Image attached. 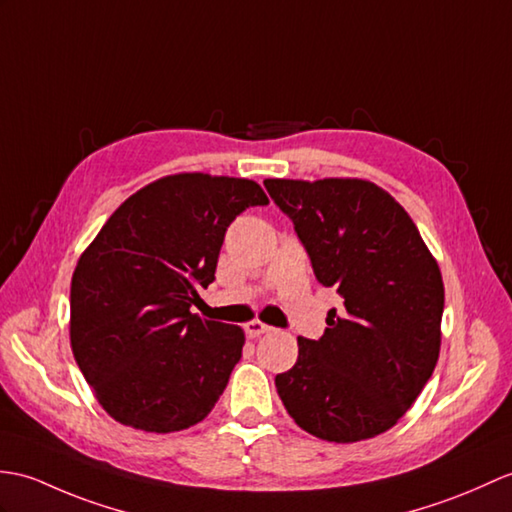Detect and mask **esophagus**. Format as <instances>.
Masks as SVG:
<instances>
[{
    "instance_id": "34e87169",
    "label": "esophagus",
    "mask_w": 512,
    "mask_h": 512,
    "mask_svg": "<svg viewBox=\"0 0 512 512\" xmlns=\"http://www.w3.org/2000/svg\"><path fill=\"white\" fill-rule=\"evenodd\" d=\"M244 329H246V336H248V338H259V336L268 334V331H270L272 327L266 325V323H261V320H251V323L244 325Z\"/></svg>"
}]
</instances>
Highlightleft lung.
Returning a JSON list of instances; mask_svg holds the SVG:
<instances>
[{"label": "left lung", "instance_id": "8db88e82", "mask_svg": "<svg viewBox=\"0 0 512 512\" xmlns=\"http://www.w3.org/2000/svg\"><path fill=\"white\" fill-rule=\"evenodd\" d=\"M294 224L316 279L344 307L275 377L285 410L329 443L390 430L432 377L441 351L443 277L408 211L362 178H266Z\"/></svg>", "mask_w": 512, "mask_h": 512}]
</instances>
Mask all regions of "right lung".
<instances>
[{"instance_id": "add662e5", "label": "right lung", "mask_w": 512, "mask_h": 512, "mask_svg": "<svg viewBox=\"0 0 512 512\" xmlns=\"http://www.w3.org/2000/svg\"><path fill=\"white\" fill-rule=\"evenodd\" d=\"M268 205L255 181L174 174L106 220L71 277V351L117 423L170 434L216 406L242 358L244 331L192 314L216 279L229 224Z\"/></svg>"}]
</instances>
